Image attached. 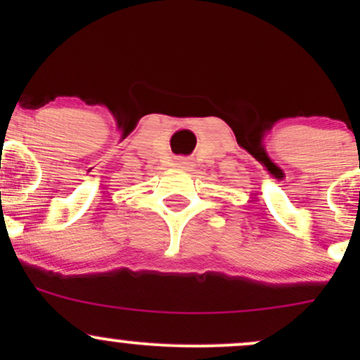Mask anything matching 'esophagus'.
<instances>
[{
    "label": "esophagus",
    "instance_id": "34e87169",
    "mask_svg": "<svg viewBox=\"0 0 360 360\" xmlns=\"http://www.w3.org/2000/svg\"><path fill=\"white\" fill-rule=\"evenodd\" d=\"M176 167H179V169H191V167H193V160L181 157L176 160Z\"/></svg>",
    "mask_w": 360,
    "mask_h": 360
}]
</instances>
